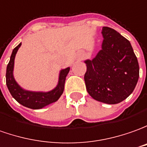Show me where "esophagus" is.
Listing matches in <instances>:
<instances>
[{"mask_svg":"<svg viewBox=\"0 0 147 147\" xmlns=\"http://www.w3.org/2000/svg\"><path fill=\"white\" fill-rule=\"evenodd\" d=\"M83 57H84V55H83Z\"/></svg>","mask_w":147,"mask_h":147,"instance_id":"esophagus-1","label":"esophagus"}]
</instances>
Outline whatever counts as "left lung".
Returning <instances> with one entry per match:
<instances>
[{"mask_svg":"<svg viewBox=\"0 0 147 147\" xmlns=\"http://www.w3.org/2000/svg\"><path fill=\"white\" fill-rule=\"evenodd\" d=\"M102 49L92 60H86L84 81L88 94L95 100L114 105L134 90L139 65L130 42L112 28L102 29Z\"/></svg>","mask_w":147,"mask_h":147,"instance_id":"8db88e82","label":"left lung"}]
</instances>
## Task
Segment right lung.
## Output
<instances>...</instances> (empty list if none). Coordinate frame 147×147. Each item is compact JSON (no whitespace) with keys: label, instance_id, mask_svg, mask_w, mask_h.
<instances>
[{"label":"right lung","instance_id":"right-lung-1","mask_svg":"<svg viewBox=\"0 0 147 147\" xmlns=\"http://www.w3.org/2000/svg\"><path fill=\"white\" fill-rule=\"evenodd\" d=\"M22 43L17 46L11 55L10 60L7 65L6 69V84L8 89L12 95V96L21 105L25 107L33 109H38L44 107L49 104L55 102L60 96L63 92L64 89V84H65L66 76L69 72V67L64 70H62L59 74V84L57 87L51 92H30L22 89L15 81L13 71L14 65V59L16 53L18 51Z\"/></svg>","mask_w":147,"mask_h":147}]
</instances>
